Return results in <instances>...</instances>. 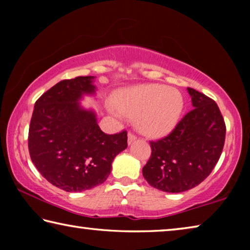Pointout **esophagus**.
<instances>
[{"mask_svg":"<svg viewBox=\"0 0 250 250\" xmlns=\"http://www.w3.org/2000/svg\"><path fill=\"white\" fill-rule=\"evenodd\" d=\"M135 139H137V135H135L134 133H132V132H129L128 133V143L129 145H131V143H132Z\"/></svg>","mask_w":250,"mask_h":250,"instance_id":"esophagus-1","label":"esophagus"}]
</instances>
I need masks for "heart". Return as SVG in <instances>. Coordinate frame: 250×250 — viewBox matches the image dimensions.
Listing matches in <instances>:
<instances>
[{"mask_svg":"<svg viewBox=\"0 0 250 250\" xmlns=\"http://www.w3.org/2000/svg\"><path fill=\"white\" fill-rule=\"evenodd\" d=\"M119 111L138 116V126L150 137H163L175 128L183 112L184 100L179 91L166 84H146L122 90L116 97Z\"/></svg>","mask_w":250,"mask_h":250,"instance_id":"heart-1","label":"heart"}]
</instances>
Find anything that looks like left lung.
Listing matches in <instances>:
<instances>
[{"label": "left lung", "mask_w": 250, "mask_h": 250, "mask_svg": "<svg viewBox=\"0 0 250 250\" xmlns=\"http://www.w3.org/2000/svg\"><path fill=\"white\" fill-rule=\"evenodd\" d=\"M193 109L170 134L150 141L152 153L142 168L147 183L160 191L181 193L210 174L222 154L226 125L213 99L188 88Z\"/></svg>", "instance_id": "obj_1"}]
</instances>
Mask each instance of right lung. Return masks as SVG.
Instances as JSON below:
<instances>
[{
  "instance_id": "1",
  "label": "right lung",
  "mask_w": 250,
  "mask_h": 250,
  "mask_svg": "<svg viewBox=\"0 0 250 250\" xmlns=\"http://www.w3.org/2000/svg\"><path fill=\"white\" fill-rule=\"evenodd\" d=\"M94 77L65 79L35 103L28 130L32 162L49 183L66 192H82L103 184L117 154L128 146L124 130L107 134L94 111L79 104L83 94H94Z\"/></svg>"
}]
</instances>
